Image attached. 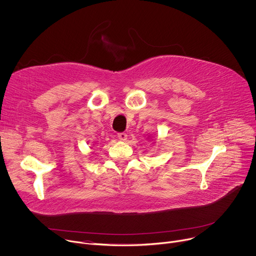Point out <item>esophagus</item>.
<instances>
[{
	"instance_id": "1",
	"label": "esophagus",
	"mask_w": 256,
	"mask_h": 256,
	"mask_svg": "<svg viewBox=\"0 0 256 256\" xmlns=\"http://www.w3.org/2000/svg\"><path fill=\"white\" fill-rule=\"evenodd\" d=\"M118 136L122 142H126L128 140V134L126 132H120V134H118Z\"/></svg>"
}]
</instances>
